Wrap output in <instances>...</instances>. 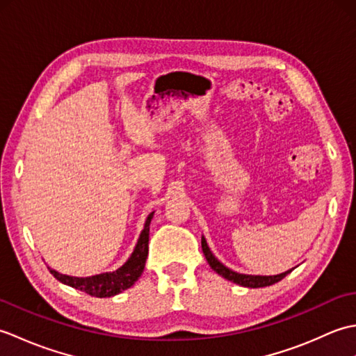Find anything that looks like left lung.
<instances>
[{"instance_id": "obj_1", "label": "left lung", "mask_w": 356, "mask_h": 356, "mask_svg": "<svg viewBox=\"0 0 356 356\" xmlns=\"http://www.w3.org/2000/svg\"><path fill=\"white\" fill-rule=\"evenodd\" d=\"M202 251L205 254L207 260L209 263V266L213 268L218 275H222L223 278L229 280V282L240 284V286H245V287H264V286H270L274 283H278L280 280H283L287 274H291V270H286L283 274H278V275H246V274H238V272L232 270L229 268H226L223 263L218 261L214 254L211 252V249L207 245V240L205 237H202Z\"/></svg>"}]
</instances>
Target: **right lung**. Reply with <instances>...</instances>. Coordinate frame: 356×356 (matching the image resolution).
I'll return each mask as SVG.
<instances>
[{
  "label": "right lung",
  "mask_w": 356,
  "mask_h": 356,
  "mask_svg": "<svg viewBox=\"0 0 356 356\" xmlns=\"http://www.w3.org/2000/svg\"><path fill=\"white\" fill-rule=\"evenodd\" d=\"M153 214L154 213H151L147 217L145 226H143L140 237L138 240V245H136L131 257L118 270L105 272V274L92 275V277H70V275L59 274L58 270L49 268L53 277L67 286H72L74 289H79L97 298L113 297V295H118L122 291L128 289V287H131L136 282H138L139 277L142 275L143 268H145V261L148 257L149 223H151V218H153Z\"/></svg>",
  "instance_id": "1"
}]
</instances>
